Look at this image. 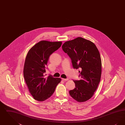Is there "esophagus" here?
Here are the masks:
<instances>
[{"label": "esophagus", "mask_w": 125, "mask_h": 125, "mask_svg": "<svg viewBox=\"0 0 125 125\" xmlns=\"http://www.w3.org/2000/svg\"><path fill=\"white\" fill-rule=\"evenodd\" d=\"M62 80L63 81H67L68 80V79L67 78V79H64V78H62Z\"/></svg>", "instance_id": "1"}]
</instances>
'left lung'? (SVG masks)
Segmentation results:
<instances>
[{
    "label": "left lung",
    "instance_id": "1",
    "mask_svg": "<svg viewBox=\"0 0 125 125\" xmlns=\"http://www.w3.org/2000/svg\"><path fill=\"white\" fill-rule=\"evenodd\" d=\"M62 48L71 58L73 67L80 69L81 79L73 81L75 88L69 91V94L79 102L87 101L94 94L101 80L99 51L93 42L81 37L65 42Z\"/></svg>",
    "mask_w": 125,
    "mask_h": 125
}]
</instances>
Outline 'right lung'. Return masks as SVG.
Returning a JSON list of instances; mask_svg holds the SVG:
<instances>
[{
	"label": "right lung",
	"instance_id": "right-lung-1",
	"mask_svg": "<svg viewBox=\"0 0 125 125\" xmlns=\"http://www.w3.org/2000/svg\"><path fill=\"white\" fill-rule=\"evenodd\" d=\"M62 42L41 41L31 48L26 57L23 76L30 93L37 101H44L53 94L61 79L45 77L50 55L60 47Z\"/></svg>",
	"mask_w": 125,
	"mask_h": 125
}]
</instances>
